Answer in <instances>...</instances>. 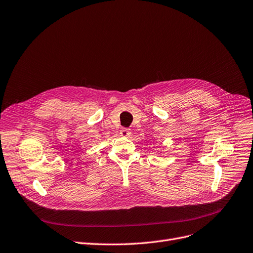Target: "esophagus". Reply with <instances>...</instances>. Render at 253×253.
<instances>
[{
    "label": "esophagus",
    "mask_w": 253,
    "mask_h": 253,
    "mask_svg": "<svg viewBox=\"0 0 253 253\" xmlns=\"http://www.w3.org/2000/svg\"><path fill=\"white\" fill-rule=\"evenodd\" d=\"M120 134L122 135L123 137H130L131 131L129 129H127V128H122V129L120 130Z\"/></svg>",
    "instance_id": "34e87169"
}]
</instances>
